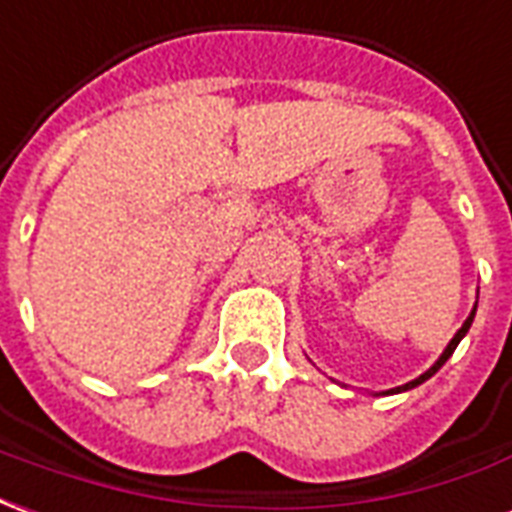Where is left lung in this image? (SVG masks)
Returning a JSON list of instances; mask_svg holds the SVG:
<instances>
[{
	"label": "left lung",
	"instance_id": "8db88e82",
	"mask_svg": "<svg viewBox=\"0 0 512 512\" xmlns=\"http://www.w3.org/2000/svg\"><path fill=\"white\" fill-rule=\"evenodd\" d=\"M475 313H477V302H475V308H472V313H469V316H466V322L461 324V330H458V333L453 335V341L447 343V346H445V352L439 354V360H436V363L431 365V368H428V371H425V374H420V376H417V379H412V382L401 384V387H393V390H387V393H384V395L406 393V390H414V387H417V384H423L425 379H431V376H434L436 371H439V368H442V365H445L447 360H450V357H453L455 346H458V343H461V338H464V335L469 333V327H472V322H475Z\"/></svg>",
	"mask_w": 512,
	"mask_h": 512
}]
</instances>
